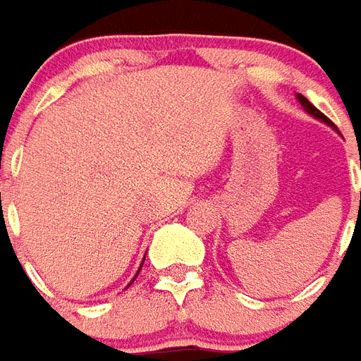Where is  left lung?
<instances>
[{"label":"left lung","mask_w":361,"mask_h":361,"mask_svg":"<svg viewBox=\"0 0 361 361\" xmlns=\"http://www.w3.org/2000/svg\"><path fill=\"white\" fill-rule=\"evenodd\" d=\"M298 99H299V103L303 104V109H305V111L309 112V114H313V116H315V118H319V120H323V122H326V124H331L332 126V122L329 118H326V116H324L323 112L319 111V109H317V106H313V104L309 103L307 99H305V97H303V94H298Z\"/></svg>","instance_id":"1"}]
</instances>
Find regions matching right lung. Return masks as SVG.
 Segmentation results:
<instances>
[{
  "mask_svg": "<svg viewBox=\"0 0 361 361\" xmlns=\"http://www.w3.org/2000/svg\"><path fill=\"white\" fill-rule=\"evenodd\" d=\"M137 272H140V270H137ZM135 276H137V274H135Z\"/></svg>",
  "mask_w": 361,
  "mask_h": 361,
  "instance_id": "add662e5",
  "label": "right lung"
}]
</instances>
